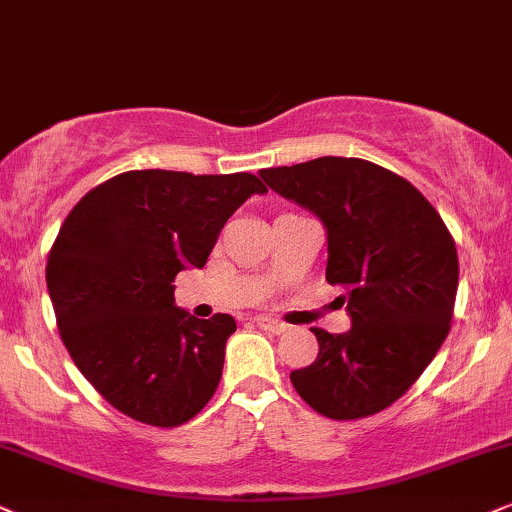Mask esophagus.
I'll use <instances>...</instances> for the list:
<instances>
[{
    "mask_svg": "<svg viewBox=\"0 0 512 512\" xmlns=\"http://www.w3.org/2000/svg\"><path fill=\"white\" fill-rule=\"evenodd\" d=\"M255 323L262 328V331H269L271 335H283L290 331L288 323L274 321V319H269V316H255Z\"/></svg>",
    "mask_w": 512,
    "mask_h": 512,
    "instance_id": "esophagus-1",
    "label": "esophagus"
}]
</instances>
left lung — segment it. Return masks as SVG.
<instances>
[{"label": "left lung", "mask_w": 512, "mask_h": 512, "mask_svg": "<svg viewBox=\"0 0 512 512\" xmlns=\"http://www.w3.org/2000/svg\"><path fill=\"white\" fill-rule=\"evenodd\" d=\"M269 189L312 210L328 231L326 281L345 288L352 328H312L319 357L290 373L321 416L385 411L416 383L451 331L458 255L451 231L411 181L361 158L262 170Z\"/></svg>", "instance_id": "8db88e82"}]
</instances>
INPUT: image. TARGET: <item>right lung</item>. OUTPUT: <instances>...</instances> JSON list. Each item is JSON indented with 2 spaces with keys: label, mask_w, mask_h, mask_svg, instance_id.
Masks as SVG:
<instances>
[{
  "label": "right lung",
  "mask_w": 512,
  "mask_h": 512,
  "mask_svg": "<svg viewBox=\"0 0 512 512\" xmlns=\"http://www.w3.org/2000/svg\"><path fill=\"white\" fill-rule=\"evenodd\" d=\"M255 174L132 170L84 193L47 260L56 326L108 404L155 428L189 423L215 394L234 316L174 307L181 269L203 267Z\"/></svg>",
  "instance_id": "obj_1"
}]
</instances>
